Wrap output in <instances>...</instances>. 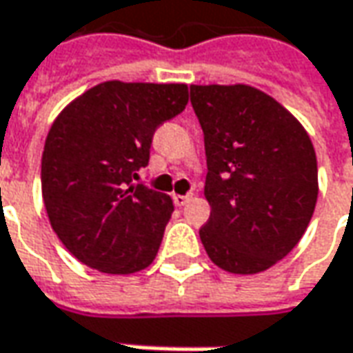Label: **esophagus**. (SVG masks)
I'll return each instance as SVG.
<instances>
[{
    "label": "esophagus",
    "instance_id": "34e87169",
    "mask_svg": "<svg viewBox=\"0 0 353 353\" xmlns=\"http://www.w3.org/2000/svg\"><path fill=\"white\" fill-rule=\"evenodd\" d=\"M192 200V194H174L172 196V202L176 205H186Z\"/></svg>",
    "mask_w": 353,
    "mask_h": 353
}]
</instances>
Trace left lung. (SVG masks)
<instances>
[{
  "mask_svg": "<svg viewBox=\"0 0 353 353\" xmlns=\"http://www.w3.org/2000/svg\"><path fill=\"white\" fill-rule=\"evenodd\" d=\"M190 103L208 163L205 252L231 274L268 270L292 252L313 217V143L278 101L248 85H190Z\"/></svg>",
  "mask_w": 353,
  "mask_h": 353,
  "instance_id": "obj_1",
  "label": "left lung"
}]
</instances>
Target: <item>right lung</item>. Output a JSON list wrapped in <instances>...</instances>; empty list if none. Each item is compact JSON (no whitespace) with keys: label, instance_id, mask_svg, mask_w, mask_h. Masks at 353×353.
<instances>
[{"label":"right lung","instance_id":"add662e5","mask_svg":"<svg viewBox=\"0 0 353 353\" xmlns=\"http://www.w3.org/2000/svg\"><path fill=\"white\" fill-rule=\"evenodd\" d=\"M188 105L182 83L105 81L65 106L42 153L50 225L75 259L134 274L157 256L172 200L138 184L155 130Z\"/></svg>","mask_w":353,"mask_h":353}]
</instances>
